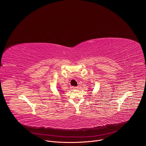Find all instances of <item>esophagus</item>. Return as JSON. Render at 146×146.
<instances>
[{
	"label": "esophagus",
	"mask_w": 146,
	"mask_h": 146,
	"mask_svg": "<svg viewBox=\"0 0 146 146\" xmlns=\"http://www.w3.org/2000/svg\"><path fill=\"white\" fill-rule=\"evenodd\" d=\"M73 88L74 90H77L78 88V87H73Z\"/></svg>",
	"instance_id": "obj_1"
}]
</instances>
